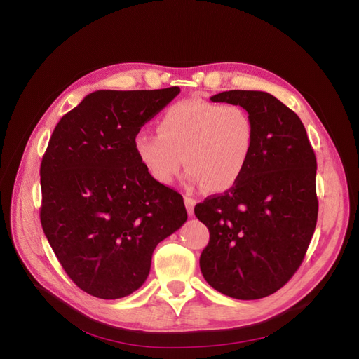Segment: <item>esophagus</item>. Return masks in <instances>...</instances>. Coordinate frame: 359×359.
<instances>
[{
	"label": "esophagus",
	"mask_w": 359,
	"mask_h": 359,
	"mask_svg": "<svg viewBox=\"0 0 359 359\" xmlns=\"http://www.w3.org/2000/svg\"><path fill=\"white\" fill-rule=\"evenodd\" d=\"M184 203H186V208H187L189 215H193L194 214V205H196V201H194L190 196H184Z\"/></svg>",
	"instance_id": "esophagus-1"
}]
</instances>
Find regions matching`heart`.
<instances>
[{"label":"heart","mask_w":359,"mask_h":359,"mask_svg":"<svg viewBox=\"0 0 359 359\" xmlns=\"http://www.w3.org/2000/svg\"><path fill=\"white\" fill-rule=\"evenodd\" d=\"M158 135L139 132L133 147L149 177L169 186L184 163L187 180L224 191L241 178L255 144V124L238 104L181 100L158 119Z\"/></svg>","instance_id":"obj_1"}]
</instances>
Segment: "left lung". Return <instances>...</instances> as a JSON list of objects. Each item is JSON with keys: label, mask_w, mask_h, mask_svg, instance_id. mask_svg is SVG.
Wrapping results in <instances>:
<instances>
[{"label": "left lung", "mask_w": 359, "mask_h": 359, "mask_svg": "<svg viewBox=\"0 0 359 359\" xmlns=\"http://www.w3.org/2000/svg\"><path fill=\"white\" fill-rule=\"evenodd\" d=\"M211 102L244 107L255 144L233 187L194 214L208 227L199 265L208 285L235 299H259L297 273L318 222L316 156L299 116L264 91H223Z\"/></svg>", "instance_id": "obj_1"}]
</instances>
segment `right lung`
Listing matches in <instances>:
<instances>
[{
    "instance_id": "right-lung-1",
    "label": "right lung",
    "mask_w": 359,
    "mask_h": 359,
    "mask_svg": "<svg viewBox=\"0 0 359 359\" xmlns=\"http://www.w3.org/2000/svg\"><path fill=\"white\" fill-rule=\"evenodd\" d=\"M180 94L100 90L64 115L40 166L43 232L73 283L102 299L145 283L160 241L186 223L182 196L149 177L136 133Z\"/></svg>"
}]
</instances>
